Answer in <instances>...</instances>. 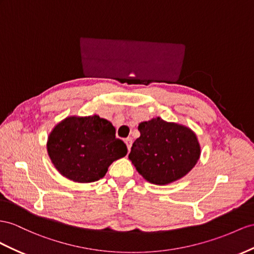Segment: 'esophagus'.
I'll return each mask as SVG.
<instances>
[{
	"mask_svg": "<svg viewBox=\"0 0 254 254\" xmlns=\"http://www.w3.org/2000/svg\"><path fill=\"white\" fill-rule=\"evenodd\" d=\"M125 142H126L127 149L129 150V149H131V147H132V144H133V139L131 137H127V138L125 139Z\"/></svg>",
	"mask_w": 254,
	"mask_h": 254,
	"instance_id": "esophagus-1",
	"label": "esophagus"
}]
</instances>
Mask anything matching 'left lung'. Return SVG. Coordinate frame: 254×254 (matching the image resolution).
<instances>
[{
    "instance_id": "obj_1",
    "label": "left lung",
    "mask_w": 254,
    "mask_h": 254,
    "mask_svg": "<svg viewBox=\"0 0 254 254\" xmlns=\"http://www.w3.org/2000/svg\"><path fill=\"white\" fill-rule=\"evenodd\" d=\"M138 131L128 159L149 183L164 186L183 178L199 159V144L189 127L158 117L139 123Z\"/></svg>"
}]
</instances>
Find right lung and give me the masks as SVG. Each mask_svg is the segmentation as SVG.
<instances>
[{
	"mask_svg": "<svg viewBox=\"0 0 254 254\" xmlns=\"http://www.w3.org/2000/svg\"><path fill=\"white\" fill-rule=\"evenodd\" d=\"M48 154L61 175L76 183H93L127 148L116 138V128L99 116L68 117L50 133Z\"/></svg>",
	"mask_w": 254,
	"mask_h": 254,
	"instance_id": "add662e5",
	"label": "right lung"
}]
</instances>
